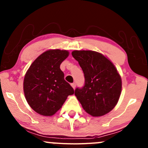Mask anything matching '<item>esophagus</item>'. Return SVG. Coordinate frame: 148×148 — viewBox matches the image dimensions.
I'll use <instances>...</instances> for the list:
<instances>
[{"instance_id":"34e87169","label":"esophagus","mask_w":148,"mask_h":148,"mask_svg":"<svg viewBox=\"0 0 148 148\" xmlns=\"http://www.w3.org/2000/svg\"><path fill=\"white\" fill-rule=\"evenodd\" d=\"M71 86H72V88L74 89V88H76V83H72V84H71Z\"/></svg>"}]
</instances>
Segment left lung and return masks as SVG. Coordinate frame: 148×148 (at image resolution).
<instances>
[{"mask_svg": "<svg viewBox=\"0 0 148 148\" xmlns=\"http://www.w3.org/2000/svg\"><path fill=\"white\" fill-rule=\"evenodd\" d=\"M72 56L84 72L85 83L76 88V98L84 109L92 116H101L114 108L122 90V80L115 66L99 53L74 51Z\"/></svg>", "mask_w": 148, "mask_h": 148, "instance_id": "1", "label": "left lung"}]
</instances>
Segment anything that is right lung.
Wrapping results in <instances>:
<instances>
[{
    "instance_id": "add662e5",
    "label": "right lung",
    "mask_w": 148,
    "mask_h": 148,
    "mask_svg": "<svg viewBox=\"0 0 148 148\" xmlns=\"http://www.w3.org/2000/svg\"><path fill=\"white\" fill-rule=\"evenodd\" d=\"M69 56L66 50H49L37 57L27 71L23 91L27 102L39 114L51 116L74 93L64 79L60 64Z\"/></svg>"
}]
</instances>
